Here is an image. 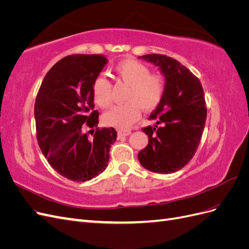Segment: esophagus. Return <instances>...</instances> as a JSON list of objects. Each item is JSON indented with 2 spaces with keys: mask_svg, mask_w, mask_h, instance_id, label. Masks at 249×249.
Listing matches in <instances>:
<instances>
[{
  "mask_svg": "<svg viewBox=\"0 0 249 249\" xmlns=\"http://www.w3.org/2000/svg\"><path fill=\"white\" fill-rule=\"evenodd\" d=\"M117 134H118L119 137L129 136V135L131 134V131H130V130H118V131H117Z\"/></svg>",
  "mask_w": 249,
  "mask_h": 249,
  "instance_id": "34e87169",
  "label": "esophagus"
}]
</instances>
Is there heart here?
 <instances>
[{"instance_id": "1", "label": "heart", "mask_w": 249, "mask_h": 249, "mask_svg": "<svg viewBox=\"0 0 249 249\" xmlns=\"http://www.w3.org/2000/svg\"><path fill=\"white\" fill-rule=\"evenodd\" d=\"M116 79L129 85L123 105L111 108L103 116L104 123L125 129L136 122L140 108L144 111L155 109L164 94V80L157 74H150L145 65L133 59H124L114 67ZM93 100L97 106L107 108L112 103V88L105 78L96 79L92 86Z\"/></svg>"}]
</instances>
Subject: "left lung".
Wrapping results in <instances>:
<instances>
[{
  "label": "left lung",
  "mask_w": 249,
  "mask_h": 249,
  "mask_svg": "<svg viewBox=\"0 0 249 249\" xmlns=\"http://www.w3.org/2000/svg\"><path fill=\"white\" fill-rule=\"evenodd\" d=\"M138 59L157 66L165 81L162 100L149 115L156 124L142 129L148 144L138 160L149 171L168 175L182 169L196 152L207 119L205 93L200 81L178 60L158 54Z\"/></svg>",
  "instance_id": "left-lung-1"
}]
</instances>
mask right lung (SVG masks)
Returning a JSON list of instances; mask_svg holds the SVG:
<instances>
[{"instance_id":"obj_1","label":"right lung","mask_w":249,"mask_h":249,"mask_svg":"<svg viewBox=\"0 0 249 249\" xmlns=\"http://www.w3.org/2000/svg\"><path fill=\"white\" fill-rule=\"evenodd\" d=\"M106 64L101 55L67 56L48 71L36 96L39 147L51 166L73 182H86L105 171L117 137L113 127L96 129L92 137L84 132L85 126L94 132L99 124L92 86Z\"/></svg>"}]
</instances>
